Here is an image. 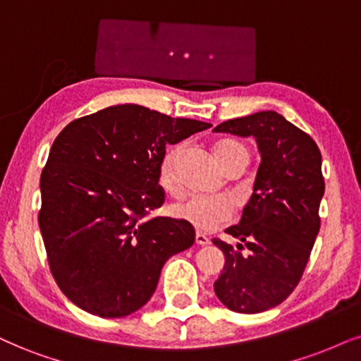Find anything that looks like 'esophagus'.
<instances>
[{"mask_svg": "<svg viewBox=\"0 0 361 361\" xmlns=\"http://www.w3.org/2000/svg\"><path fill=\"white\" fill-rule=\"evenodd\" d=\"M195 243H197L199 246H207V244L211 243V239H209L206 234H202V233H197V234H195Z\"/></svg>", "mask_w": 361, "mask_h": 361, "instance_id": "1", "label": "esophagus"}]
</instances>
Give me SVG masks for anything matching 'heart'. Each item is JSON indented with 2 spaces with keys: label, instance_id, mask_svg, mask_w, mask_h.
<instances>
[{
  "label": "heart",
  "instance_id": "obj_1",
  "mask_svg": "<svg viewBox=\"0 0 361 361\" xmlns=\"http://www.w3.org/2000/svg\"><path fill=\"white\" fill-rule=\"evenodd\" d=\"M216 160L221 169L233 162H249V150L243 142L234 139L221 140L216 145ZM177 150L172 149L162 159L159 171V182L167 192H177L179 182L176 173ZM171 216L173 219L185 222L197 231H212L224 224L233 216V206L226 197H202V195H190L182 201L172 204Z\"/></svg>",
  "mask_w": 361,
  "mask_h": 361
}]
</instances>
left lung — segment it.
<instances>
[{
    "label": "left lung",
    "instance_id": "1",
    "mask_svg": "<svg viewBox=\"0 0 361 361\" xmlns=\"http://www.w3.org/2000/svg\"><path fill=\"white\" fill-rule=\"evenodd\" d=\"M214 132L255 137L261 154L252 195L238 226V246L212 239L226 264L214 283L221 303L255 314L283 303L298 286L319 231L324 194L322 152L308 133L273 110L222 122Z\"/></svg>",
    "mask_w": 361,
    "mask_h": 361
}]
</instances>
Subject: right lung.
Returning a JSON list of instances; mask_svg holds the SVG:
<instances>
[{
  "label": "right lung",
  "instance_id": "right-lung-1",
  "mask_svg": "<svg viewBox=\"0 0 361 361\" xmlns=\"http://www.w3.org/2000/svg\"><path fill=\"white\" fill-rule=\"evenodd\" d=\"M209 127L126 104L58 133L39 179L38 224L53 278L78 308L132 314L154 295L169 257L192 246V226L147 216L166 199L159 171L167 145Z\"/></svg>",
  "mask_w": 361,
  "mask_h": 361
}]
</instances>
